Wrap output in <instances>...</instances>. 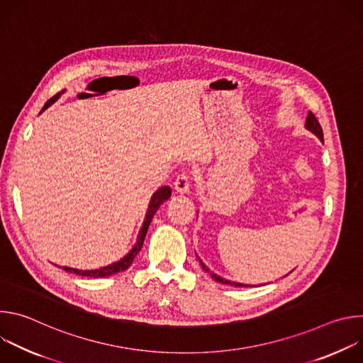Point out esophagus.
<instances>
[{"mask_svg":"<svg viewBox=\"0 0 363 363\" xmlns=\"http://www.w3.org/2000/svg\"><path fill=\"white\" fill-rule=\"evenodd\" d=\"M174 186H175V191L179 192V194H186L189 192V186H191V179H189V175L186 172H181L175 182H174Z\"/></svg>","mask_w":363,"mask_h":363,"instance_id":"esophagus-1","label":"esophagus"}]
</instances>
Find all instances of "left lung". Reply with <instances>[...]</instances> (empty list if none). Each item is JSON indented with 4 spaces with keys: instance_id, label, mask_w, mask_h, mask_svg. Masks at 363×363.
Returning <instances> with one entry per match:
<instances>
[{
    "instance_id": "1",
    "label": "left lung",
    "mask_w": 363,
    "mask_h": 363,
    "mask_svg": "<svg viewBox=\"0 0 363 363\" xmlns=\"http://www.w3.org/2000/svg\"><path fill=\"white\" fill-rule=\"evenodd\" d=\"M306 129L307 130H310L312 133H315L320 140H323V130H322V126H320V123H319V121L316 119V116L312 113V112H308L307 113V118H306ZM198 260H199V257H198ZM199 264H201V267H202V270H205L206 273H208L216 281H220V283H223V284H228V286H233V287H248V284H242V283H235V281H231V280H227V279H223V277H220L218 274H216V273H213L208 267H206L203 263H202V260H199ZM287 276V274H286ZM263 286V284H262Z\"/></svg>"
}]
</instances>
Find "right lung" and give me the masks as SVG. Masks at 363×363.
<instances>
[{
	"instance_id": "add662e5",
	"label": "right lung",
	"mask_w": 363,
	"mask_h": 363,
	"mask_svg": "<svg viewBox=\"0 0 363 363\" xmlns=\"http://www.w3.org/2000/svg\"><path fill=\"white\" fill-rule=\"evenodd\" d=\"M66 90H62L60 93H57L56 96L51 97L50 100H47V103L44 105L43 111L40 113H43L47 108H50L53 103L65 93ZM171 188L169 186H161L158 191H155L150 201H149V205H147V211H146V216H145V220H143V224L139 230V234H138V240H136V244L133 245V248L123 257L121 258L119 262L116 263H112L106 267H101V269H96V270H79V269H72V267H65L66 272L69 273H74L77 276H83V277H109L112 274H116V273H121V272H125L126 269L130 267V264L133 263L136 254L140 251L142 245H143V241H145V235L147 233V228H149V224L155 216V213L158 211V208L161 206V203H164L167 199H169L171 196Z\"/></svg>"
}]
</instances>
